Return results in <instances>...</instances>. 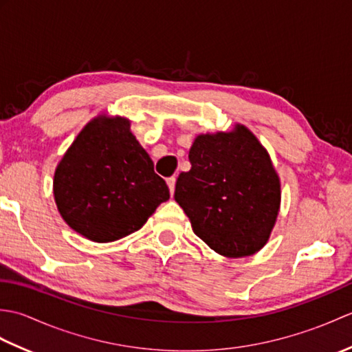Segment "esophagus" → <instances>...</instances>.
<instances>
[{
    "label": "esophagus",
    "mask_w": 352,
    "mask_h": 352,
    "mask_svg": "<svg viewBox=\"0 0 352 352\" xmlns=\"http://www.w3.org/2000/svg\"><path fill=\"white\" fill-rule=\"evenodd\" d=\"M175 182H177L175 177H169L168 180H166L168 188H169V190H170V195H172V193H174V190H175Z\"/></svg>",
    "instance_id": "1"
}]
</instances>
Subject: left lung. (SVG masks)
<instances>
[{
    "label": "left lung",
    "instance_id": "obj_1",
    "mask_svg": "<svg viewBox=\"0 0 352 352\" xmlns=\"http://www.w3.org/2000/svg\"><path fill=\"white\" fill-rule=\"evenodd\" d=\"M192 168L175 184V201L192 230L213 251L248 257L269 241L280 210V178L265 146L245 125L199 134Z\"/></svg>",
    "mask_w": 352,
    "mask_h": 352
}]
</instances>
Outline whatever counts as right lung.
Instances as JSON below:
<instances>
[{
	"label": "right lung",
	"instance_id": "add662e5",
	"mask_svg": "<svg viewBox=\"0 0 352 352\" xmlns=\"http://www.w3.org/2000/svg\"><path fill=\"white\" fill-rule=\"evenodd\" d=\"M54 199L68 226L106 243L144 227L169 189L126 118L96 116L57 164Z\"/></svg>",
	"mask_w": 352,
	"mask_h": 352
}]
</instances>
